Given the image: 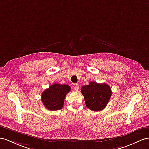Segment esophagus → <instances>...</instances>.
<instances>
[{
    "label": "esophagus",
    "mask_w": 149,
    "mask_h": 149,
    "mask_svg": "<svg viewBox=\"0 0 149 149\" xmlns=\"http://www.w3.org/2000/svg\"><path fill=\"white\" fill-rule=\"evenodd\" d=\"M79 88V85H78V84H75L74 86V87H73V89L75 90V91H78Z\"/></svg>",
    "instance_id": "1"
}]
</instances>
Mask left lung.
Returning a JSON list of instances; mask_svg holds the SVG:
<instances>
[{
	"label": "left lung",
	"mask_w": 149,
	"mask_h": 149,
	"mask_svg": "<svg viewBox=\"0 0 149 149\" xmlns=\"http://www.w3.org/2000/svg\"><path fill=\"white\" fill-rule=\"evenodd\" d=\"M86 106L93 111H100L106 107L112 95L111 88L106 83L90 82L81 87Z\"/></svg>",
	"instance_id": "obj_1"
}]
</instances>
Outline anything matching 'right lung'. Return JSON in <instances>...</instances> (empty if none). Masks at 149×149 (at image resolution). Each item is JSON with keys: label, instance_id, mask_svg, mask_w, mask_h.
<instances>
[{"label": "right lung", "instance_id": "obj_1", "mask_svg": "<svg viewBox=\"0 0 149 149\" xmlns=\"http://www.w3.org/2000/svg\"><path fill=\"white\" fill-rule=\"evenodd\" d=\"M71 90L68 85L54 83L42 93V102L47 109L57 111L62 109L65 97Z\"/></svg>", "mask_w": 149, "mask_h": 149}]
</instances>
